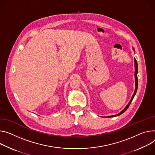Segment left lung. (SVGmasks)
<instances>
[{"label":"left lung","instance_id":"1","mask_svg":"<svg viewBox=\"0 0 155 155\" xmlns=\"http://www.w3.org/2000/svg\"><path fill=\"white\" fill-rule=\"evenodd\" d=\"M133 50H134V51H135V49H134V48H133ZM134 64H135V91H134V94L132 95V97H131V99H130V101H129V103H128V104L125 107V108L122 110H121L119 114H116V115H113V116H106V117H116V116H120V114H122V113H124V112L128 109V107H129V106H130V103H132V100H133V99H134V96H135V94H136V93H137V88H138V78H137V73H138V64H137V61H136V59L134 58Z\"/></svg>","mask_w":155,"mask_h":155}]
</instances>
